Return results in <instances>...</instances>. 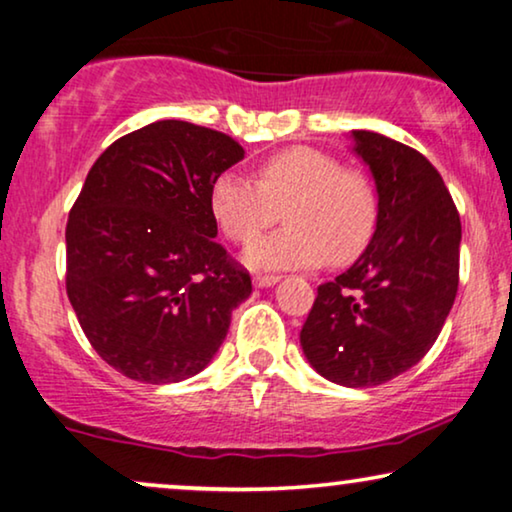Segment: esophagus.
Listing matches in <instances>:
<instances>
[{"mask_svg": "<svg viewBox=\"0 0 512 512\" xmlns=\"http://www.w3.org/2000/svg\"><path fill=\"white\" fill-rule=\"evenodd\" d=\"M279 282V275H256L254 277V284L258 286V289H263V286H272Z\"/></svg>", "mask_w": 512, "mask_h": 512, "instance_id": "esophagus-1", "label": "esophagus"}]
</instances>
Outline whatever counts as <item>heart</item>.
<instances>
[{
	"label": "heart",
	"instance_id": "b5f03b06",
	"mask_svg": "<svg viewBox=\"0 0 512 512\" xmlns=\"http://www.w3.org/2000/svg\"><path fill=\"white\" fill-rule=\"evenodd\" d=\"M282 208L290 226L251 244L247 261L254 268L352 261L375 233L377 198L370 179L312 146L270 153L256 165V179L223 172L209 191V209L223 237L235 244L253 242Z\"/></svg>",
	"mask_w": 512,
	"mask_h": 512
}]
</instances>
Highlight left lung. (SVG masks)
<instances>
[{"label":"left lung","instance_id":"left-lung-1","mask_svg":"<svg viewBox=\"0 0 512 512\" xmlns=\"http://www.w3.org/2000/svg\"><path fill=\"white\" fill-rule=\"evenodd\" d=\"M352 135L380 195L377 228L359 261L317 289L300 345L319 375L359 389L405 373L443 331L459 289L461 221L422 153L377 132Z\"/></svg>","mask_w":512,"mask_h":512}]
</instances>
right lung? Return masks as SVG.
Instances as JSON below:
<instances>
[{
	"label": "right lung",
	"instance_id": "1",
	"mask_svg": "<svg viewBox=\"0 0 512 512\" xmlns=\"http://www.w3.org/2000/svg\"><path fill=\"white\" fill-rule=\"evenodd\" d=\"M244 149L219 130L156 121L95 160L67 219L65 286L102 361L130 380L181 382L221 347L249 270L216 237L214 179Z\"/></svg>",
	"mask_w": 512,
	"mask_h": 512
}]
</instances>
